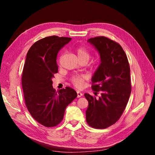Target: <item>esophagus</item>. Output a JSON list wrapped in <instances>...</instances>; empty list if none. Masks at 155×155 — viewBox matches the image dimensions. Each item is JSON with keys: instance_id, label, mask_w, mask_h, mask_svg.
<instances>
[{"instance_id": "34e87169", "label": "esophagus", "mask_w": 155, "mask_h": 155, "mask_svg": "<svg viewBox=\"0 0 155 155\" xmlns=\"http://www.w3.org/2000/svg\"><path fill=\"white\" fill-rule=\"evenodd\" d=\"M77 94H78V97H81L83 94V93H81L80 91H77Z\"/></svg>"}]
</instances>
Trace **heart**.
I'll list each match as a JSON object with an SVG mask.
<instances>
[{"mask_svg": "<svg viewBox=\"0 0 155 155\" xmlns=\"http://www.w3.org/2000/svg\"><path fill=\"white\" fill-rule=\"evenodd\" d=\"M76 52L79 61H85L87 63L91 58V51L87 48L83 47V46L79 47L76 50ZM86 79L87 77L84 76V75L75 76L72 78V82L76 87L81 88L83 86L84 82H85Z\"/></svg>", "mask_w": 155, "mask_h": 155, "instance_id": "heart-1", "label": "heart"}]
</instances>
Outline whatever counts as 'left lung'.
Instances as JSON below:
<instances>
[{"label": "left lung", "mask_w": 155, "mask_h": 155, "mask_svg": "<svg viewBox=\"0 0 155 155\" xmlns=\"http://www.w3.org/2000/svg\"><path fill=\"white\" fill-rule=\"evenodd\" d=\"M98 51L100 64L92 78L94 91L100 92L99 99L85 93L88 101L86 120L93 128L105 129L119 120L127 104L131 92L130 67L121 46L105 37L87 41Z\"/></svg>", "instance_id": "obj_1"}]
</instances>
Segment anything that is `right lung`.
Listing matches in <instances>:
<instances>
[{"instance_id": "add662e5", "label": "right lung", "mask_w": 155, "mask_h": 155, "mask_svg": "<svg viewBox=\"0 0 155 155\" xmlns=\"http://www.w3.org/2000/svg\"><path fill=\"white\" fill-rule=\"evenodd\" d=\"M72 40L55 35L41 39L28 51L22 74V86L28 110L37 121L46 127L58 125L67 107L78 96L67 87L56 92L52 86L54 74L58 72V51Z\"/></svg>"}]
</instances>
